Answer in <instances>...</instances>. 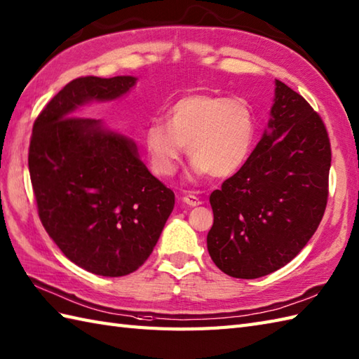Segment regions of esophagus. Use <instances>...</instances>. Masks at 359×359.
<instances>
[{"label":"esophagus","instance_id":"obj_1","mask_svg":"<svg viewBox=\"0 0 359 359\" xmlns=\"http://www.w3.org/2000/svg\"><path fill=\"white\" fill-rule=\"evenodd\" d=\"M183 202H185L188 206H197V205H200L202 202H200V198L197 197V196H194V194H185L183 196Z\"/></svg>","mask_w":359,"mask_h":359}]
</instances>
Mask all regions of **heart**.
<instances>
[{
	"label": "heart",
	"mask_w": 359,
	"mask_h": 359,
	"mask_svg": "<svg viewBox=\"0 0 359 359\" xmlns=\"http://www.w3.org/2000/svg\"><path fill=\"white\" fill-rule=\"evenodd\" d=\"M254 136L255 118L245 99L191 93L168 108L166 122L154 119L147 125L144 144L149 166L157 176H174L188 145L197 174L224 179L245 163Z\"/></svg>",
	"instance_id": "b5f03b06"
}]
</instances>
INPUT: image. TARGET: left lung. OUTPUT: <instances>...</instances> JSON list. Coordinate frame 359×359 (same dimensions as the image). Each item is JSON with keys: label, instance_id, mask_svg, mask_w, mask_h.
I'll use <instances>...</instances> for the list:
<instances>
[{"label": "left lung", "instance_id": "left-lung-1", "mask_svg": "<svg viewBox=\"0 0 359 359\" xmlns=\"http://www.w3.org/2000/svg\"><path fill=\"white\" fill-rule=\"evenodd\" d=\"M271 114V133L210 196L208 252L236 278L287 264L315 234L327 205L332 149L321 116L281 81H275Z\"/></svg>", "mask_w": 359, "mask_h": 359}]
</instances>
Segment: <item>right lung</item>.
Segmentation results:
<instances>
[{
    "label": "right lung",
    "instance_id": "right-lung-1",
    "mask_svg": "<svg viewBox=\"0 0 359 359\" xmlns=\"http://www.w3.org/2000/svg\"><path fill=\"white\" fill-rule=\"evenodd\" d=\"M135 84L133 76L73 79L38 114L30 137L41 223L70 262L102 277L139 269L174 208V193L148 171L128 137L102 130L96 119L70 116Z\"/></svg>",
    "mask_w": 359,
    "mask_h": 359
}]
</instances>
